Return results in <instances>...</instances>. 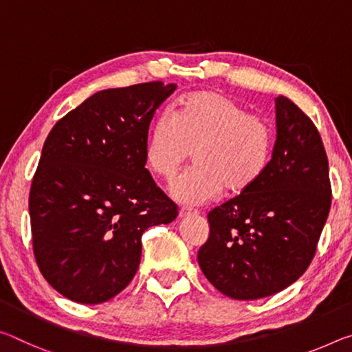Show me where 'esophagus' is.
<instances>
[{"label": "esophagus", "mask_w": 352, "mask_h": 352, "mask_svg": "<svg viewBox=\"0 0 352 352\" xmlns=\"http://www.w3.org/2000/svg\"><path fill=\"white\" fill-rule=\"evenodd\" d=\"M196 214H199L197 211H194V210H188V208H182V210H180V213H178V217H180V219H183V217H188V216H196Z\"/></svg>", "instance_id": "34e87169"}]
</instances>
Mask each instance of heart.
I'll return each instance as SVG.
<instances>
[{
    "mask_svg": "<svg viewBox=\"0 0 352 352\" xmlns=\"http://www.w3.org/2000/svg\"><path fill=\"white\" fill-rule=\"evenodd\" d=\"M194 152L196 167L169 186L177 204L199 206L227 191L244 194L266 174L274 153L270 124L235 98L214 91L183 97L174 119L150 126L144 161L152 174L172 180Z\"/></svg>",
    "mask_w": 352,
    "mask_h": 352,
    "instance_id": "heart-1",
    "label": "heart"
}]
</instances>
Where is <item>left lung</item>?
<instances>
[{"mask_svg": "<svg viewBox=\"0 0 352 352\" xmlns=\"http://www.w3.org/2000/svg\"><path fill=\"white\" fill-rule=\"evenodd\" d=\"M329 210L320 133L292 100L278 96L271 164L248 192L210 211V235L197 252L200 270L216 289L238 300L282 292L309 267Z\"/></svg>", "mask_w": 352, "mask_h": 352, "instance_id": "obj_1", "label": "left lung"}]
</instances>
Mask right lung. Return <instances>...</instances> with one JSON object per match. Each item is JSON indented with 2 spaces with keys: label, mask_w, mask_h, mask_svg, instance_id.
<instances>
[{
  "label": "right lung",
  "mask_w": 352,
  "mask_h": 352,
  "mask_svg": "<svg viewBox=\"0 0 352 352\" xmlns=\"http://www.w3.org/2000/svg\"><path fill=\"white\" fill-rule=\"evenodd\" d=\"M175 89H104L50 131L30 192L32 248L67 299L94 305L119 294L139 267L142 233L177 217L144 161L155 111Z\"/></svg>",
  "instance_id": "obj_1"
}]
</instances>
